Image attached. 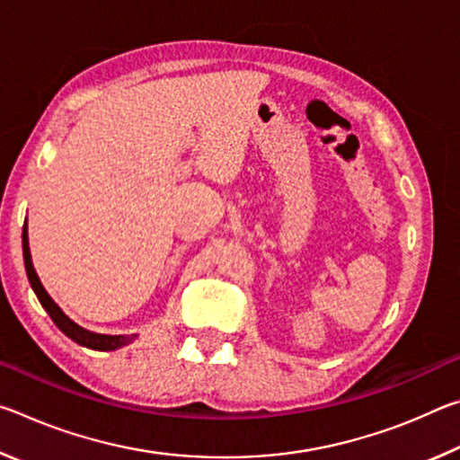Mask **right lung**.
I'll return each instance as SVG.
<instances>
[{"mask_svg": "<svg viewBox=\"0 0 460 460\" xmlns=\"http://www.w3.org/2000/svg\"><path fill=\"white\" fill-rule=\"evenodd\" d=\"M22 247H24V263H26V274H28V279H30V286H32V290L36 292L38 300H40V305L44 306L46 313H49V316L52 318L54 324H57L68 339H73L75 342H79V345H83V347L95 349V351H115V349H119V347L128 345V342L134 341V337H121V334H99V332L84 331L83 326L73 323L71 318H68L57 306V302L50 298L49 292L44 290V286L40 284V279H38V276H36V270L32 266V258H30L26 227H24V233H22Z\"/></svg>", "mask_w": 460, "mask_h": 460, "instance_id": "add662e5", "label": "right lung"}]
</instances>
